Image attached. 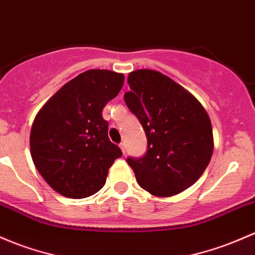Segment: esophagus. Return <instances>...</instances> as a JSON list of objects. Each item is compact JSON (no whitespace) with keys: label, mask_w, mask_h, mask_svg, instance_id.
Returning a JSON list of instances; mask_svg holds the SVG:
<instances>
[{"label":"esophagus","mask_w":255,"mask_h":255,"mask_svg":"<svg viewBox=\"0 0 255 255\" xmlns=\"http://www.w3.org/2000/svg\"><path fill=\"white\" fill-rule=\"evenodd\" d=\"M120 148H121V150H122L123 154H125V152H126V144L125 143H121L120 144Z\"/></svg>","instance_id":"obj_1"}]
</instances>
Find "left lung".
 Here are the masks:
<instances>
[{
  "label": "left lung",
  "mask_w": 255,
  "mask_h": 255,
  "mask_svg": "<svg viewBox=\"0 0 255 255\" xmlns=\"http://www.w3.org/2000/svg\"><path fill=\"white\" fill-rule=\"evenodd\" d=\"M125 101L143 126L148 150L128 157L139 186L155 197H172L194 184L210 162L214 136L202 104L170 77L152 69L128 74Z\"/></svg>",
  "instance_id": "1"
}]
</instances>
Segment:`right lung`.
Masks as SVG:
<instances>
[{"label":"right lung","mask_w":255,"mask_h":255,"mask_svg":"<svg viewBox=\"0 0 255 255\" xmlns=\"http://www.w3.org/2000/svg\"><path fill=\"white\" fill-rule=\"evenodd\" d=\"M125 76L89 69L69 80L37 112L30 130L36 170L61 195L90 197L106 182L122 151L110 141L103 109L122 89Z\"/></svg>","instance_id":"add662e5"}]
</instances>
